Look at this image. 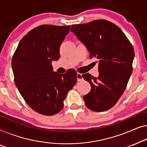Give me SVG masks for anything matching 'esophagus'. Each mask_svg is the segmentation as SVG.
<instances>
[{
    "label": "esophagus",
    "instance_id": "34e87169",
    "mask_svg": "<svg viewBox=\"0 0 147 147\" xmlns=\"http://www.w3.org/2000/svg\"><path fill=\"white\" fill-rule=\"evenodd\" d=\"M76 78H77V81H78V82L82 81V80H83V78H82L81 73H78L77 74H76Z\"/></svg>",
    "mask_w": 147,
    "mask_h": 147
}]
</instances>
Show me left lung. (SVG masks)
I'll return each mask as SVG.
<instances>
[{"mask_svg":"<svg viewBox=\"0 0 147 147\" xmlns=\"http://www.w3.org/2000/svg\"><path fill=\"white\" fill-rule=\"evenodd\" d=\"M71 30L88 49L90 59L98 61V78L82 74L91 85L83 96L86 106L95 112L109 110L123 94L133 72V45L119 26L107 20L73 24Z\"/></svg>","mask_w":147,"mask_h":147,"instance_id":"1","label":"left lung"}]
</instances>
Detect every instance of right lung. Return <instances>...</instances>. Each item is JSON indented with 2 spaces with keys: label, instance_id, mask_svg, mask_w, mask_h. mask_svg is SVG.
<instances>
[{
  "label": "right lung",
  "instance_id": "right-lung-1",
  "mask_svg": "<svg viewBox=\"0 0 147 147\" xmlns=\"http://www.w3.org/2000/svg\"><path fill=\"white\" fill-rule=\"evenodd\" d=\"M70 29V25L37 26L21 39L12 57L16 87L28 106L41 115L59 113L77 81L74 69L60 74L53 71L51 64L59 59L60 47Z\"/></svg>",
  "mask_w": 147,
  "mask_h": 147
}]
</instances>
